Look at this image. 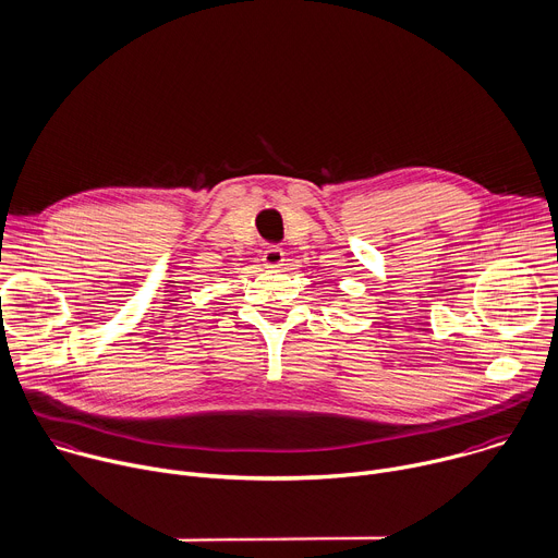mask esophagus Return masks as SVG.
Returning <instances> with one entry per match:
<instances>
[{
	"mask_svg": "<svg viewBox=\"0 0 558 558\" xmlns=\"http://www.w3.org/2000/svg\"><path fill=\"white\" fill-rule=\"evenodd\" d=\"M262 262H264V266H266L268 270H277V268L283 266L286 255H283V251H281L279 246H268V248L264 251V255H262Z\"/></svg>",
	"mask_w": 558,
	"mask_h": 558,
	"instance_id": "obj_1",
	"label": "esophagus"
}]
</instances>
